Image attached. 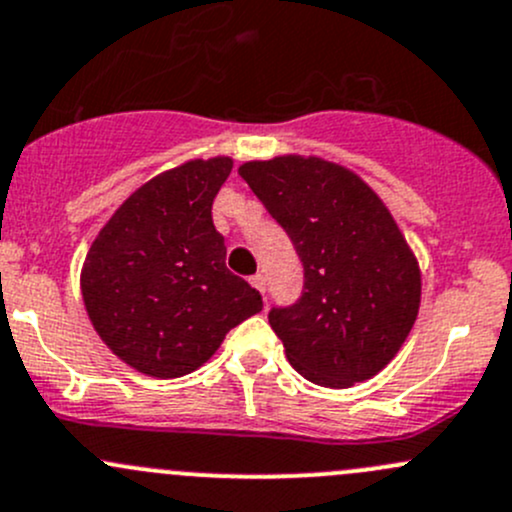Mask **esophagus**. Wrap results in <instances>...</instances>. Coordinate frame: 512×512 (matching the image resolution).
Returning <instances> with one entry per match:
<instances>
[{
  "mask_svg": "<svg viewBox=\"0 0 512 512\" xmlns=\"http://www.w3.org/2000/svg\"><path fill=\"white\" fill-rule=\"evenodd\" d=\"M251 286H254L261 295H266V278H263V273H256V276H251Z\"/></svg>",
  "mask_w": 512,
  "mask_h": 512,
  "instance_id": "esophagus-1",
  "label": "esophagus"
}]
</instances>
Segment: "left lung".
<instances>
[{
  "instance_id": "8db88e82",
  "label": "left lung",
  "mask_w": 512,
  "mask_h": 512,
  "mask_svg": "<svg viewBox=\"0 0 512 512\" xmlns=\"http://www.w3.org/2000/svg\"><path fill=\"white\" fill-rule=\"evenodd\" d=\"M303 263V293L271 308L295 372L320 387H352L389 365L412 330L421 273L382 199L320 157L239 167Z\"/></svg>"
}]
</instances>
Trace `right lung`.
I'll return each instance as SVG.
<instances>
[{
    "mask_svg": "<svg viewBox=\"0 0 512 512\" xmlns=\"http://www.w3.org/2000/svg\"><path fill=\"white\" fill-rule=\"evenodd\" d=\"M229 172V157L162 172L120 204L88 251V318L142 374L194 372L263 308L261 293L226 268L224 236L214 229L212 204Z\"/></svg>",
    "mask_w": 512,
    "mask_h": 512,
    "instance_id": "obj_1",
    "label": "right lung"
}]
</instances>
